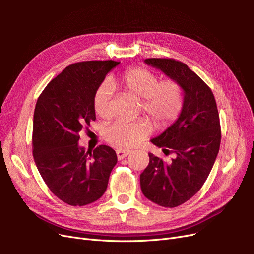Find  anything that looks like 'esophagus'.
Returning <instances> with one entry per match:
<instances>
[{"label":"esophagus","mask_w":254,"mask_h":254,"mask_svg":"<svg viewBox=\"0 0 254 254\" xmlns=\"http://www.w3.org/2000/svg\"><path fill=\"white\" fill-rule=\"evenodd\" d=\"M131 152L130 150H128V149H117V156H118V159L119 160H122V159H124V158H126L129 153Z\"/></svg>","instance_id":"esophagus-1"}]
</instances>
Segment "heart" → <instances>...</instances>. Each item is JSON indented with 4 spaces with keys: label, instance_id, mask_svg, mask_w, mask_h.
Returning <instances> with one entry per match:
<instances>
[{
    "label": "heart",
    "instance_id": "heart-1",
    "mask_svg": "<svg viewBox=\"0 0 254 254\" xmlns=\"http://www.w3.org/2000/svg\"><path fill=\"white\" fill-rule=\"evenodd\" d=\"M119 82L121 87L141 99L143 111L155 121L157 126L167 127L179 118L184 106L183 91L174 79L159 81V77L145 67H132L123 73ZM93 106L102 119L112 115V91L105 81L95 92ZM153 130L149 120L135 122H115L104 131L105 140L119 148H128L140 144Z\"/></svg>",
    "mask_w": 254,
    "mask_h": 254
}]
</instances>
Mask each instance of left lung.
Segmentation results:
<instances>
[{"label": "left lung", "instance_id": "1", "mask_svg": "<svg viewBox=\"0 0 254 254\" xmlns=\"http://www.w3.org/2000/svg\"><path fill=\"white\" fill-rule=\"evenodd\" d=\"M178 82L184 92L183 109L172 126L151 140L164 153L173 152L170 163L148 153L149 163L140 176L146 198L161 206H178L200 190L219 151L221 130L216 101L211 88L179 60L147 58Z\"/></svg>", "mask_w": 254, "mask_h": 254}]
</instances>
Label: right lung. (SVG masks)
<instances>
[{"mask_svg": "<svg viewBox=\"0 0 254 254\" xmlns=\"http://www.w3.org/2000/svg\"><path fill=\"white\" fill-rule=\"evenodd\" d=\"M114 60L80 61L50 81L34 112L33 155L42 179L64 202L82 206L107 190L117 153L107 145L86 151L79 132L95 121L93 99Z\"/></svg>", "mask_w": 254, "mask_h": 254, "instance_id": "1", "label": "right lung"}]
</instances>
